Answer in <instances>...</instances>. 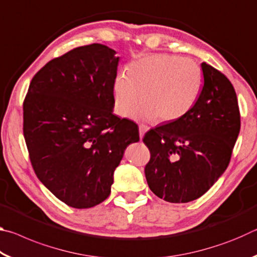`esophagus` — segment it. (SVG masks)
<instances>
[{
    "mask_svg": "<svg viewBox=\"0 0 257 257\" xmlns=\"http://www.w3.org/2000/svg\"><path fill=\"white\" fill-rule=\"evenodd\" d=\"M149 130V127L145 124H139V137H141V139H143V137H144V134Z\"/></svg>",
    "mask_w": 257,
    "mask_h": 257,
    "instance_id": "1",
    "label": "esophagus"
}]
</instances>
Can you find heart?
Listing matches in <instances>:
<instances>
[{
	"instance_id": "heart-1",
	"label": "heart",
	"mask_w": 257,
	"mask_h": 257,
	"mask_svg": "<svg viewBox=\"0 0 257 257\" xmlns=\"http://www.w3.org/2000/svg\"><path fill=\"white\" fill-rule=\"evenodd\" d=\"M202 86L203 72L195 61L172 54L149 55L115 77L113 108L119 116L129 118L141 95V118L169 122L194 106Z\"/></svg>"
}]
</instances>
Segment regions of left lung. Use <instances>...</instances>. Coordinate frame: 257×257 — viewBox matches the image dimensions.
<instances>
[{"label": "left lung", "mask_w": 257, "mask_h": 257, "mask_svg": "<svg viewBox=\"0 0 257 257\" xmlns=\"http://www.w3.org/2000/svg\"><path fill=\"white\" fill-rule=\"evenodd\" d=\"M201 67L204 86L194 106L143 138L151 152L147 184L156 196L170 203L194 201L215 184L229 165L240 130L232 84L210 64Z\"/></svg>", "instance_id": "left-lung-1"}]
</instances>
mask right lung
<instances>
[{
    "label": "right lung",
    "instance_id": "right-lung-1",
    "mask_svg": "<svg viewBox=\"0 0 257 257\" xmlns=\"http://www.w3.org/2000/svg\"><path fill=\"white\" fill-rule=\"evenodd\" d=\"M115 53L90 44L51 60L34 76L24 101V136L34 171L75 208L105 201L124 150L139 141L137 124L113 114Z\"/></svg>",
    "mask_w": 257,
    "mask_h": 257
}]
</instances>
